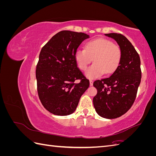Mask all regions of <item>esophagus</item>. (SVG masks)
<instances>
[{"label": "esophagus", "instance_id": "obj_1", "mask_svg": "<svg viewBox=\"0 0 156 156\" xmlns=\"http://www.w3.org/2000/svg\"><path fill=\"white\" fill-rule=\"evenodd\" d=\"M93 83H94V81H92V80H90V85L92 86L93 85Z\"/></svg>", "mask_w": 156, "mask_h": 156}]
</instances>
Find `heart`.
<instances>
[{"mask_svg": "<svg viewBox=\"0 0 156 156\" xmlns=\"http://www.w3.org/2000/svg\"><path fill=\"white\" fill-rule=\"evenodd\" d=\"M122 57L120 46L105 38L90 41L85 44V49H78L75 53L78 67L83 71L87 69L93 59L94 64L85 73L86 77L90 79L114 72L119 66Z\"/></svg>", "mask_w": 156, "mask_h": 156, "instance_id": "b5f03b06", "label": "heart"}]
</instances>
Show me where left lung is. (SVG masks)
Listing matches in <instances>:
<instances>
[{
	"label": "left lung",
	"instance_id": "1",
	"mask_svg": "<svg viewBox=\"0 0 156 156\" xmlns=\"http://www.w3.org/2000/svg\"><path fill=\"white\" fill-rule=\"evenodd\" d=\"M105 35L117 42L122 57L119 66L109 77L94 82L98 93L93 103L100 116L113 119L124 115L133 105L142 75L140 56L131 42L121 34Z\"/></svg>",
	"mask_w": 156,
	"mask_h": 156
}]
</instances>
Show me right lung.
Returning <instances> with one entry per match:
<instances>
[{"label": "right lung", "mask_w": 156, "mask_h": 156, "mask_svg": "<svg viewBox=\"0 0 156 156\" xmlns=\"http://www.w3.org/2000/svg\"><path fill=\"white\" fill-rule=\"evenodd\" d=\"M89 36L83 32L62 30L42 48L36 70L40 101L49 112L66 116L73 113L80 98L90 85L79 69L75 53ZM79 80V83H75Z\"/></svg>", "instance_id": "right-lung-1"}]
</instances>
